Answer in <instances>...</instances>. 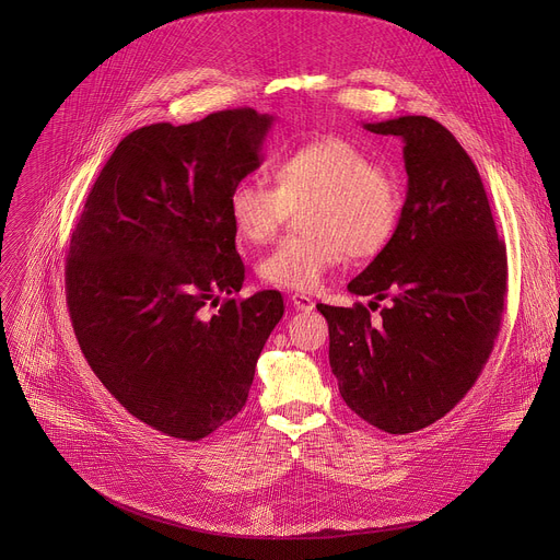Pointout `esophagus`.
<instances>
[{"mask_svg": "<svg viewBox=\"0 0 560 560\" xmlns=\"http://www.w3.org/2000/svg\"><path fill=\"white\" fill-rule=\"evenodd\" d=\"M290 304L295 306L298 311H313L315 308V302L308 295H300V292H295V295H290Z\"/></svg>", "mask_w": 560, "mask_h": 560, "instance_id": "34e87169", "label": "esophagus"}]
</instances>
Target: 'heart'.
Wrapping results in <instances>:
<instances>
[{
	"label": "heart",
	"instance_id": "heart-1",
	"mask_svg": "<svg viewBox=\"0 0 560 560\" xmlns=\"http://www.w3.org/2000/svg\"><path fill=\"white\" fill-rule=\"evenodd\" d=\"M275 182L247 176L226 199L231 224L249 245L268 243L290 209L305 206L300 226L306 233L281 241L258 260V277L270 288L317 290L347 252L365 258L384 249L401 215L395 176L347 138H317L283 154Z\"/></svg>",
	"mask_w": 560,
	"mask_h": 560
}]
</instances>
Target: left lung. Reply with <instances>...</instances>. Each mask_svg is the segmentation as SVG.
Masks as SVG:
<instances>
[{"label":"left lung","mask_w":560,"mask_h":560,"mask_svg":"<svg viewBox=\"0 0 560 560\" xmlns=\"http://www.w3.org/2000/svg\"><path fill=\"white\" fill-rule=\"evenodd\" d=\"M404 140L406 201L388 245L351 279V308L319 304L329 363L345 404L372 427L413 433L443 416L479 378L506 298V247L497 238L477 165L427 115L363 125Z\"/></svg>","instance_id":"8db88e82"}]
</instances>
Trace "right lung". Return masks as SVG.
I'll list each match as a JSON object with an SVG mask.
<instances>
[{
	"label": "right lung",
	"instance_id": "right-lung-1",
	"mask_svg": "<svg viewBox=\"0 0 560 560\" xmlns=\"http://www.w3.org/2000/svg\"><path fill=\"white\" fill-rule=\"evenodd\" d=\"M272 122L231 108L131 131L72 231L66 292L83 357L131 416L172 438H206L241 413L283 315L277 290L233 298L245 265L226 209Z\"/></svg>",
	"mask_w": 560,
	"mask_h": 560
}]
</instances>
